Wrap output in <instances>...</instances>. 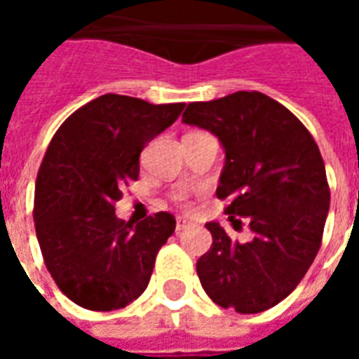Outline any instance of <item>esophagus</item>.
Instances as JSON below:
<instances>
[{
  "instance_id": "1",
  "label": "esophagus",
  "mask_w": 359,
  "mask_h": 359,
  "mask_svg": "<svg viewBox=\"0 0 359 359\" xmlns=\"http://www.w3.org/2000/svg\"><path fill=\"white\" fill-rule=\"evenodd\" d=\"M190 225H192V221H188V219L184 217H179L177 219V226H175V229H177V233H180V231H184V229H188Z\"/></svg>"
}]
</instances>
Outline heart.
I'll use <instances>...</instances> for the list:
<instances>
[{
    "label": "heart",
    "instance_id": "b5f03b06",
    "mask_svg": "<svg viewBox=\"0 0 359 359\" xmlns=\"http://www.w3.org/2000/svg\"><path fill=\"white\" fill-rule=\"evenodd\" d=\"M175 200H177V202L180 203V205H187V198H184V196H177V198H175Z\"/></svg>",
    "mask_w": 359,
    "mask_h": 359
}]
</instances>
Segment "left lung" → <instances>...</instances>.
Segmentation results:
<instances>
[{
	"label": "left lung",
	"instance_id": "left-lung-1",
	"mask_svg": "<svg viewBox=\"0 0 359 359\" xmlns=\"http://www.w3.org/2000/svg\"><path fill=\"white\" fill-rule=\"evenodd\" d=\"M187 125L210 130L225 148L217 198L231 223L246 221L254 238L231 241L219 223L196 271L221 308L259 313L277 306L313 264L331 190L313 136L285 105L262 92H234L188 103Z\"/></svg>",
	"mask_w": 359,
	"mask_h": 359
}]
</instances>
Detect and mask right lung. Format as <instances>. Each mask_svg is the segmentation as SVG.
Masks as SVG:
<instances>
[{
    "label": "right lung",
    "mask_w": 359,
    "mask_h": 359,
    "mask_svg": "<svg viewBox=\"0 0 359 359\" xmlns=\"http://www.w3.org/2000/svg\"><path fill=\"white\" fill-rule=\"evenodd\" d=\"M182 109L184 103L105 94L74 111L51 138L36 177V236L59 290L81 308H125L146 290L177 221L159 211L125 223L115 202L138 179L142 149Z\"/></svg>",
    "instance_id": "obj_1"
}]
</instances>
